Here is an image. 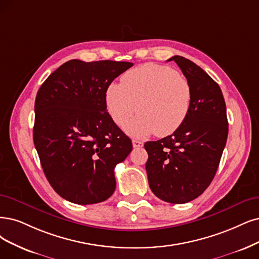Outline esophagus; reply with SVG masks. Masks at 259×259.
I'll return each instance as SVG.
<instances>
[{
  "instance_id": "obj_1",
  "label": "esophagus",
  "mask_w": 259,
  "mask_h": 259,
  "mask_svg": "<svg viewBox=\"0 0 259 259\" xmlns=\"http://www.w3.org/2000/svg\"><path fill=\"white\" fill-rule=\"evenodd\" d=\"M132 145L135 148H141V147H143V145H144V143L141 141H138V140H132Z\"/></svg>"
}]
</instances>
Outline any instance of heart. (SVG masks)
Returning a JSON list of instances; mask_svg holds the SVG:
<instances>
[{
  "mask_svg": "<svg viewBox=\"0 0 259 259\" xmlns=\"http://www.w3.org/2000/svg\"><path fill=\"white\" fill-rule=\"evenodd\" d=\"M192 102V90L184 75L168 66L145 64L127 71L121 84L111 83L105 103L112 119L136 138L156 133L167 137L186 120ZM138 105L137 106L136 104Z\"/></svg>",
  "mask_w": 259,
  "mask_h": 259,
  "instance_id": "obj_1",
  "label": "heart"
}]
</instances>
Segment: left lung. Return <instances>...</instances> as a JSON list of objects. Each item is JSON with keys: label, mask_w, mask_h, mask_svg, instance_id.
Instances as JSON below:
<instances>
[{"label": "left lung", "mask_w": 259, "mask_h": 259, "mask_svg": "<svg viewBox=\"0 0 259 259\" xmlns=\"http://www.w3.org/2000/svg\"><path fill=\"white\" fill-rule=\"evenodd\" d=\"M190 83L192 102L184 123L168 137L146 142V171L157 197L170 204L195 199L211 184L228 135L226 105L218 83L199 66L175 55Z\"/></svg>", "instance_id": "obj_1"}]
</instances>
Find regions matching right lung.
I'll return each mask as SVG.
<instances>
[{
    "mask_svg": "<svg viewBox=\"0 0 259 259\" xmlns=\"http://www.w3.org/2000/svg\"><path fill=\"white\" fill-rule=\"evenodd\" d=\"M132 66L71 60L37 92L34 145L49 184L68 202L97 204L114 193V168L128 157L132 142L108 113L105 92Z\"/></svg>",
    "mask_w": 259,
    "mask_h": 259,
    "instance_id": "obj_1",
    "label": "right lung"
}]
</instances>
